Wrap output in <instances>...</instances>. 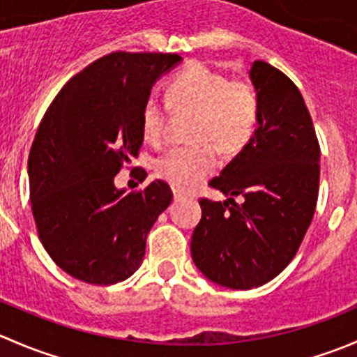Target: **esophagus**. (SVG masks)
I'll return each instance as SVG.
<instances>
[{
    "label": "esophagus",
    "mask_w": 357,
    "mask_h": 357,
    "mask_svg": "<svg viewBox=\"0 0 357 357\" xmlns=\"http://www.w3.org/2000/svg\"><path fill=\"white\" fill-rule=\"evenodd\" d=\"M185 193L183 192H179V190H174V200H181V199H185Z\"/></svg>",
    "instance_id": "esophagus-1"
}]
</instances>
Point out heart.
<instances>
[{"instance_id":"heart-1","label":"heart","mask_w":357,"mask_h":357,"mask_svg":"<svg viewBox=\"0 0 357 357\" xmlns=\"http://www.w3.org/2000/svg\"><path fill=\"white\" fill-rule=\"evenodd\" d=\"M172 112H192L188 138L193 143L169 150L155 160V174L172 188L188 190L204 181L219 164L218 149L236 152L245 146L259 121V98L243 79H228L215 68L195 62L172 77L165 89ZM167 107L150 98L142 109V132L150 145L165 138Z\"/></svg>"}]
</instances>
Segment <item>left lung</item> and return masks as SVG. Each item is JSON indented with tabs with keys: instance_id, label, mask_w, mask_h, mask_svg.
<instances>
[{
	"instance_id": "left-lung-1",
	"label": "left lung",
	"mask_w": 357,
	"mask_h": 357,
	"mask_svg": "<svg viewBox=\"0 0 357 357\" xmlns=\"http://www.w3.org/2000/svg\"><path fill=\"white\" fill-rule=\"evenodd\" d=\"M250 81L259 98L257 129L211 179L208 186L228 199H200L202 219L192 235L202 275L235 290L264 285L290 264L319 190V143L298 88L262 60L252 63ZM238 195L242 204L234 202Z\"/></svg>"
}]
</instances>
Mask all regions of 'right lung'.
Returning a JSON list of instances; mask_svg holds the SVG:
<instances>
[{
  "label": "right lung",
  "mask_w": 357,
  "mask_h": 357,
  "mask_svg": "<svg viewBox=\"0 0 357 357\" xmlns=\"http://www.w3.org/2000/svg\"><path fill=\"white\" fill-rule=\"evenodd\" d=\"M179 62L176 53L102 56L60 89L39 124L27 164L32 215L53 262L81 282L129 278L153 222L171 204L165 181L126 193L114 178L138 157L152 86ZM138 172L145 181V169Z\"/></svg>",
  "instance_id": "1"
}]
</instances>
